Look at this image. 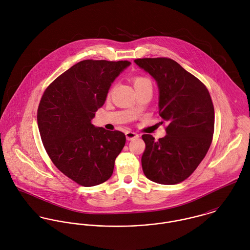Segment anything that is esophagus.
I'll return each mask as SVG.
<instances>
[{
  "label": "esophagus",
  "instance_id": "1",
  "mask_svg": "<svg viewBox=\"0 0 250 250\" xmlns=\"http://www.w3.org/2000/svg\"><path fill=\"white\" fill-rule=\"evenodd\" d=\"M126 139L128 140V141H132V140H134V139H137L138 137H139V135L138 134H136V133H134V132H126Z\"/></svg>",
  "mask_w": 250,
  "mask_h": 250
}]
</instances>
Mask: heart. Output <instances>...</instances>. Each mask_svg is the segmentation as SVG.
<instances>
[{
	"label": "heart",
	"instance_id": "b5f03b06",
	"mask_svg": "<svg viewBox=\"0 0 250 250\" xmlns=\"http://www.w3.org/2000/svg\"><path fill=\"white\" fill-rule=\"evenodd\" d=\"M150 83L149 80H147L146 78H143V77H136L134 79V85L135 86L141 85V84H143V83Z\"/></svg>",
	"mask_w": 250,
	"mask_h": 250
}]
</instances>
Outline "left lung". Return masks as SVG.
<instances>
[{
  "mask_svg": "<svg viewBox=\"0 0 250 250\" xmlns=\"http://www.w3.org/2000/svg\"><path fill=\"white\" fill-rule=\"evenodd\" d=\"M159 88V113L169 124L158 142L143 135L144 175L158 184L188 178L206 156L214 135V109L206 86L170 59H138Z\"/></svg>",
  "mask_w": 250,
  "mask_h": 250,
  "instance_id": "8db88e82",
  "label": "left lung"
}]
</instances>
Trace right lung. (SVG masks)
Segmentation results:
<instances>
[{
  "mask_svg": "<svg viewBox=\"0 0 250 250\" xmlns=\"http://www.w3.org/2000/svg\"><path fill=\"white\" fill-rule=\"evenodd\" d=\"M131 62L86 60L73 65L45 90L37 110L41 140L54 165L68 178L93 187L110 178L123 149L122 132L91 120L113 81Z\"/></svg>",
  "mask_w": 250,
  "mask_h": 250,
  "instance_id": "obj_1",
  "label": "right lung"
}]
</instances>
